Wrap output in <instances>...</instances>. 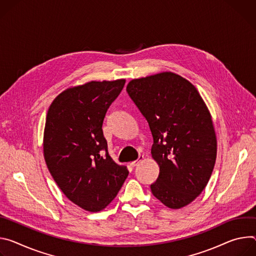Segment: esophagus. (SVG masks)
<instances>
[{
	"label": "esophagus",
	"mask_w": 256,
	"mask_h": 256,
	"mask_svg": "<svg viewBox=\"0 0 256 256\" xmlns=\"http://www.w3.org/2000/svg\"><path fill=\"white\" fill-rule=\"evenodd\" d=\"M144 160V156H138V158L137 160H133V162H130V164L132 166H137L141 160Z\"/></svg>",
	"instance_id": "esophagus-1"
}]
</instances>
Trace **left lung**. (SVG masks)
I'll use <instances>...</instances> for the list:
<instances>
[{
	"label": "left lung",
	"instance_id": "obj_1",
	"mask_svg": "<svg viewBox=\"0 0 256 256\" xmlns=\"http://www.w3.org/2000/svg\"><path fill=\"white\" fill-rule=\"evenodd\" d=\"M146 119L160 166L152 194L170 208L192 202L208 183L216 158V137L210 110L194 85L162 72L131 80L126 88Z\"/></svg>",
	"mask_w": 256,
	"mask_h": 256
}]
</instances>
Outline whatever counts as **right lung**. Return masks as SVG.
Returning a JSON list of instances; mask_svg holds the SVG:
<instances>
[{
    "instance_id": "1",
    "label": "right lung",
    "mask_w": 256,
    "mask_h": 256,
    "mask_svg": "<svg viewBox=\"0 0 256 256\" xmlns=\"http://www.w3.org/2000/svg\"><path fill=\"white\" fill-rule=\"evenodd\" d=\"M126 80L90 81L56 96L46 119L44 156L69 200L96 212L115 198L129 172L108 152L102 122Z\"/></svg>"
}]
</instances>
